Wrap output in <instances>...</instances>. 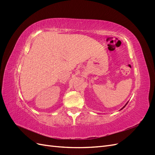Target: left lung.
<instances>
[{
    "instance_id": "1",
    "label": "left lung",
    "mask_w": 155,
    "mask_h": 155,
    "mask_svg": "<svg viewBox=\"0 0 155 155\" xmlns=\"http://www.w3.org/2000/svg\"><path fill=\"white\" fill-rule=\"evenodd\" d=\"M127 103H128V102H127ZM127 104H126V105H127ZM126 105H125V106H124V107L122 108V109H124V107H125L126 106Z\"/></svg>"
}]
</instances>
